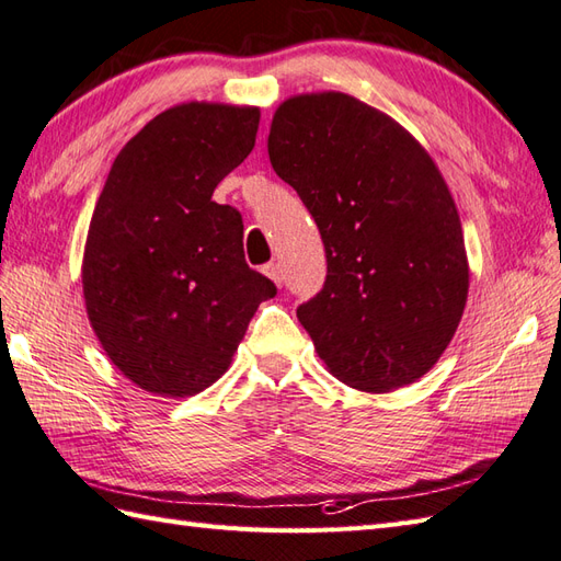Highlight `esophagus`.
<instances>
[{
  "instance_id": "obj_1",
  "label": "esophagus",
  "mask_w": 561,
  "mask_h": 561,
  "mask_svg": "<svg viewBox=\"0 0 561 561\" xmlns=\"http://www.w3.org/2000/svg\"><path fill=\"white\" fill-rule=\"evenodd\" d=\"M262 272H265L267 274V277L274 282V284H277V287H282V267H279V262H267V265L265 267H262Z\"/></svg>"
}]
</instances>
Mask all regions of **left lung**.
I'll return each mask as SVG.
<instances>
[{
    "label": "left lung",
    "mask_w": 561,
    "mask_h": 561,
    "mask_svg": "<svg viewBox=\"0 0 561 561\" xmlns=\"http://www.w3.org/2000/svg\"><path fill=\"white\" fill-rule=\"evenodd\" d=\"M267 151L325 245L323 289L296 308L318 356L359 390L414 383L468 299L458 209L432 157L388 115L335 91L284 101Z\"/></svg>",
    "instance_id": "obj_1"
}]
</instances>
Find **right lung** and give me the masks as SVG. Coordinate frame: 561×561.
I'll list each match as a JSON object with an SVG mask.
<instances>
[{
	"mask_svg": "<svg viewBox=\"0 0 561 561\" xmlns=\"http://www.w3.org/2000/svg\"><path fill=\"white\" fill-rule=\"evenodd\" d=\"M257 108L185 103L117 153L93 209L83 299L105 354L141 390L185 398L231 364L274 282L248 267L243 217L211 199L255 147Z\"/></svg>",
	"mask_w": 561,
	"mask_h": 561,
	"instance_id": "right-lung-1",
	"label": "right lung"
}]
</instances>
